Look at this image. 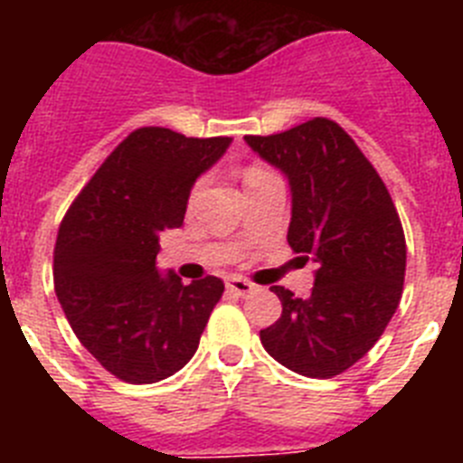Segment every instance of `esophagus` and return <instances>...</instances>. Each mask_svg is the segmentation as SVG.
<instances>
[{"instance_id":"esophagus-1","label":"esophagus","mask_w":463,"mask_h":463,"mask_svg":"<svg viewBox=\"0 0 463 463\" xmlns=\"http://www.w3.org/2000/svg\"><path fill=\"white\" fill-rule=\"evenodd\" d=\"M227 292L236 294V297H248L250 292H255V285L245 278H227Z\"/></svg>"}]
</instances>
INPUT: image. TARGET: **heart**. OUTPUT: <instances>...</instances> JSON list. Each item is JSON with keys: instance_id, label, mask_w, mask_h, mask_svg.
<instances>
[{"instance_id": "1", "label": "heart", "mask_w": 463, "mask_h": 463, "mask_svg": "<svg viewBox=\"0 0 463 463\" xmlns=\"http://www.w3.org/2000/svg\"><path fill=\"white\" fill-rule=\"evenodd\" d=\"M271 175H273L271 171L261 169V166H248V169H245V174H243V183H245V187H252V185H257V183L271 178ZM199 190H202V185L196 183L194 190H192V199H194V196L199 194Z\"/></svg>"}]
</instances>
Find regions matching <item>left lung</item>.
Instances as JSON below:
<instances>
[{"label":"left lung","mask_w":463,"mask_h":463,"mask_svg":"<svg viewBox=\"0 0 463 463\" xmlns=\"http://www.w3.org/2000/svg\"><path fill=\"white\" fill-rule=\"evenodd\" d=\"M245 143L288 175V243L317 264L306 298L273 285L278 322L260 331L276 362L306 378H334L369 353L401 301L406 236L383 178L338 122L326 118Z\"/></svg>","instance_id":"obj_1"}]
</instances>
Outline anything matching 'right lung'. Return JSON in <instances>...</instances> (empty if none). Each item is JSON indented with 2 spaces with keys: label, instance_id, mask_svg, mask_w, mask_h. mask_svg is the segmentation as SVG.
<instances>
[{
  "label": "right lung",
  "instance_id": "obj_1",
  "mask_svg": "<svg viewBox=\"0 0 463 463\" xmlns=\"http://www.w3.org/2000/svg\"><path fill=\"white\" fill-rule=\"evenodd\" d=\"M232 138L165 127L132 132L73 199L57 232L52 278L73 334L109 373L150 384L181 371L224 292L155 267L159 234L181 227L194 181Z\"/></svg>",
  "mask_w": 463,
  "mask_h": 463
}]
</instances>
